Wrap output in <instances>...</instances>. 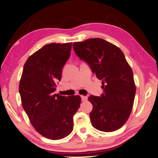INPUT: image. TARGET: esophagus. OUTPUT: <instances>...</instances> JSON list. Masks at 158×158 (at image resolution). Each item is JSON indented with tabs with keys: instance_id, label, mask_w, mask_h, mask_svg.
Returning a JSON list of instances; mask_svg holds the SVG:
<instances>
[{
	"instance_id": "obj_1",
	"label": "esophagus",
	"mask_w": 158,
	"mask_h": 158,
	"mask_svg": "<svg viewBox=\"0 0 158 158\" xmlns=\"http://www.w3.org/2000/svg\"><path fill=\"white\" fill-rule=\"evenodd\" d=\"M81 100H82V101H86V100H88V97H87V96H81Z\"/></svg>"
}]
</instances>
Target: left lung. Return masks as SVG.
Returning a JSON list of instances; mask_svg holds the SVG:
<instances>
[{
    "instance_id": "left-lung-1",
    "label": "left lung",
    "mask_w": 158,
    "mask_h": 158,
    "mask_svg": "<svg viewBox=\"0 0 158 158\" xmlns=\"http://www.w3.org/2000/svg\"><path fill=\"white\" fill-rule=\"evenodd\" d=\"M80 58L89 64L97 78L102 80V96L88 98L93 109L89 113L94 127L113 132L129 118L134 105L136 85L133 72L118 47L102 39L94 38L73 43Z\"/></svg>"
}]
</instances>
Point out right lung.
Segmentation results:
<instances>
[{"instance_id": "right-lung-1", "label": "right lung", "mask_w": 158, "mask_h": 158, "mask_svg": "<svg viewBox=\"0 0 158 158\" xmlns=\"http://www.w3.org/2000/svg\"><path fill=\"white\" fill-rule=\"evenodd\" d=\"M72 43L45 45L26 60L19 81L22 105L32 126L43 136L59 140L73 130V116L79 108V96L54 94L56 83L70 55Z\"/></svg>"}]
</instances>
